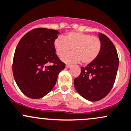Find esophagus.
<instances>
[{
	"mask_svg": "<svg viewBox=\"0 0 131 131\" xmlns=\"http://www.w3.org/2000/svg\"><path fill=\"white\" fill-rule=\"evenodd\" d=\"M71 67V65H70V64H67V65H66V68H69Z\"/></svg>",
	"mask_w": 131,
	"mask_h": 131,
	"instance_id": "esophagus-1",
	"label": "esophagus"
}]
</instances>
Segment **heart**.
I'll list each match as a JSON object with an SVG mask.
<instances>
[{"label": "heart", "mask_w": 131, "mask_h": 131, "mask_svg": "<svg viewBox=\"0 0 131 131\" xmlns=\"http://www.w3.org/2000/svg\"><path fill=\"white\" fill-rule=\"evenodd\" d=\"M53 45L59 56H63L72 48L73 52L61 58L63 61L77 63L81 61L84 64L93 63L98 58L102 47L98 36L77 32H70L63 37H57Z\"/></svg>", "instance_id": "1"}]
</instances>
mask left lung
Returning <instances> with one entry per match:
<instances>
[{
    "mask_svg": "<svg viewBox=\"0 0 131 131\" xmlns=\"http://www.w3.org/2000/svg\"><path fill=\"white\" fill-rule=\"evenodd\" d=\"M102 47L100 54L93 63L81 67V73L74 80V86L78 93L86 100L99 101L111 92L119 67L116 48L111 39L99 33Z\"/></svg>",
    "mask_w": 131,
    "mask_h": 131,
    "instance_id": "left-lung-1",
    "label": "left lung"
}]
</instances>
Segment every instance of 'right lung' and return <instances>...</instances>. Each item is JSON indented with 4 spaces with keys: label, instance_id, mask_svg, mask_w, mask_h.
<instances>
[{
    "label": "right lung",
    "instance_id": "add662e5",
    "mask_svg": "<svg viewBox=\"0 0 131 131\" xmlns=\"http://www.w3.org/2000/svg\"><path fill=\"white\" fill-rule=\"evenodd\" d=\"M57 30L36 28L26 33L16 48L12 72L20 91L37 99L47 95L54 86L58 75L65 64L55 53ZM51 63V66L46 64Z\"/></svg>",
    "mask_w": 131,
    "mask_h": 131
}]
</instances>
